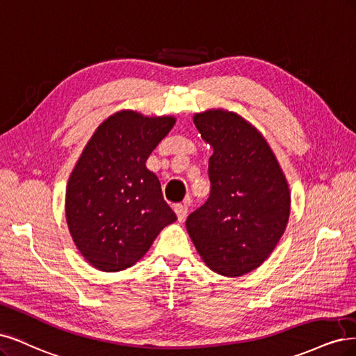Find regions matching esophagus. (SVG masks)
Wrapping results in <instances>:
<instances>
[{
	"instance_id": "esophagus-1",
	"label": "esophagus",
	"mask_w": 356,
	"mask_h": 356,
	"mask_svg": "<svg viewBox=\"0 0 356 356\" xmlns=\"http://www.w3.org/2000/svg\"><path fill=\"white\" fill-rule=\"evenodd\" d=\"M175 211H176V214H177V219L180 220V222H183L186 219V216H188V207L185 204H176L175 205Z\"/></svg>"
}]
</instances>
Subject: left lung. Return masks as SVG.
<instances>
[{
    "label": "left lung",
    "instance_id": "8db88e82",
    "mask_svg": "<svg viewBox=\"0 0 356 356\" xmlns=\"http://www.w3.org/2000/svg\"><path fill=\"white\" fill-rule=\"evenodd\" d=\"M193 122L211 145L210 197L186 219L198 254L213 272L235 278L257 269L290 217L289 181L263 134L235 112L209 109Z\"/></svg>",
    "mask_w": 356,
    "mask_h": 356
}]
</instances>
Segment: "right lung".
Masks as SVG:
<instances>
[{
	"label": "right lung",
	"mask_w": 356,
	"mask_h": 356,
	"mask_svg": "<svg viewBox=\"0 0 356 356\" xmlns=\"http://www.w3.org/2000/svg\"><path fill=\"white\" fill-rule=\"evenodd\" d=\"M176 118L120 111L86 145L66 185L65 214L79 253L91 266L118 272L133 266L158 234L177 220L146 159Z\"/></svg>",
	"instance_id": "right-lung-1"
}]
</instances>
